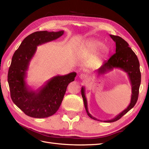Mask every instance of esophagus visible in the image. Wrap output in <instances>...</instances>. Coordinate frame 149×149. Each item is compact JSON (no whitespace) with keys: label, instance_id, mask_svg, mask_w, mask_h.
Segmentation results:
<instances>
[{"label":"esophagus","instance_id":"esophagus-1","mask_svg":"<svg viewBox=\"0 0 149 149\" xmlns=\"http://www.w3.org/2000/svg\"><path fill=\"white\" fill-rule=\"evenodd\" d=\"M79 78H80V79H81L82 80H86V79H88V76L86 74L82 73V74H81L79 75Z\"/></svg>","mask_w":149,"mask_h":149}]
</instances>
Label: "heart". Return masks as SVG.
<instances>
[{"label": "heart", "instance_id": "heart-1", "mask_svg": "<svg viewBox=\"0 0 149 149\" xmlns=\"http://www.w3.org/2000/svg\"><path fill=\"white\" fill-rule=\"evenodd\" d=\"M85 51L94 53L101 48V56L102 58L106 57L109 53V48L107 46L102 45V43L97 40H91L86 42L83 48Z\"/></svg>", "mask_w": 149, "mask_h": 149}]
</instances>
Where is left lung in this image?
Masks as SVG:
<instances>
[{
  "instance_id": "left-lung-1",
  "label": "left lung",
  "mask_w": 149,
  "mask_h": 149,
  "mask_svg": "<svg viewBox=\"0 0 149 149\" xmlns=\"http://www.w3.org/2000/svg\"><path fill=\"white\" fill-rule=\"evenodd\" d=\"M110 37L114 40V42H116V53L111 56L109 60L104 63L101 67L99 68L97 70H96V71L97 74L100 75L113 70L114 68H119L127 74L132 86L131 100H130L129 105L125 109L122 111L113 119L106 120H99L93 117L89 112L87 100L85 96V88L83 86L81 88V95L83 99L85 109L88 116L94 120L103 121L105 123H113L119 120L135 106L138 100L139 87L141 82L140 64L136 54L129 47L127 42H125L123 38L119 36L112 35H110Z\"/></svg>"
}]
</instances>
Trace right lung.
<instances>
[{
  "label": "right lung",
  "mask_w": 149,
  "mask_h": 149,
  "mask_svg": "<svg viewBox=\"0 0 149 149\" xmlns=\"http://www.w3.org/2000/svg\"><path fill=\"white\" fill-rule=\"evenodd\" d=\"M64 33L59 31H36L27 36L12 56L8 72V83L13 103L31 118H45L58 110L68 85L76 76L72 72L63 76H55L37 90L26 84V71L38 45L55 40Z\"/></svg>",
  "instance_id": "1"
}]
</instances>
